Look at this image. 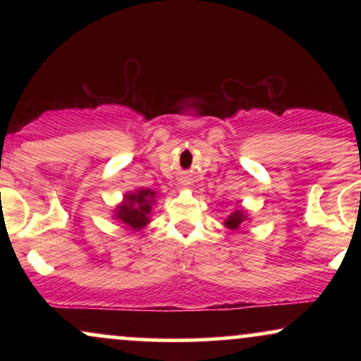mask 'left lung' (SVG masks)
Segmentation results:
<instances>
[{
	"label": "left lung",
	"mask_w": 361,
	"mask_h": 361,
	"mask_svg": "<svg viewBox=\"0 0 361 361\" xmlns=\"http://www.w3.org/2000/svg\"><path fill=\"white\" fill-rule=\"evenodd\" d=\"M247 221H250V215H247L246 210L235 209L234 212H231L229 215H227V219L224 221V224H226L227 229L235 233V231L241 229V226H244V222H247Z\"/></svg>",
	"instance_id": "1"
}]
</instances>
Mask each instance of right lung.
I'll return each instance as SVG.
<instances>
[{
	"instance_id": "obj_1",
	"label": "right lung",
	"mask_w": 361,
	"mask_h": 361,
	"mask_svg": "<svg viewBox=\"0 0 361 361\" xmlns=\"http://www.w3.org/2000/svg\"><path fill=\"white\" fill-rule=\"evenodd\" d=\"M157 192L151 188H139L135 192H127L123 200L115 207L114 219L122 224L127 231L139 233L151 222L152 207L156 205Z\"/></svg>"
}]
</instances>
